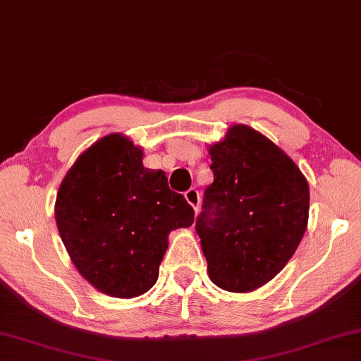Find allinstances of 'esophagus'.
I'll return each instance as SVG.
<instances>
[{"label":"esophagus","mask_w":361,"mask_h":361,"mask_svg":"<svg viewBox=\"0 0 361 361\" xmlns=\"http://www.w3.org/2000/svg\"><path fill=\"white\" fill-rule=\"evenodd\" d=\"M185 197H186V201L192 205V209L199 212V207H201V194H199L196 188H191V190H188L185 192Z\"/></svg>","instance_id":"esophagus-1"}]
</instances>
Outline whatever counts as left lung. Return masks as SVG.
Instances as JSON below:
<instances>
[{
    "instance_id": "obj_1",
    "label": "left lung",
    "mask_w": 361,
    "mask_h": 361,
    "mask_svg": "<svg viewBox=\"0 0 361 361\" xmlns=\"http://www.w3.org/2000/svg\"><path fill=\"white\" fill-rule=\"evenodd\" d=\"M209 154L214 183L196 220L209 278L230 293H250L276 276L300 244L308 183L288 154L247 125H233Z\"/></svg>"
}]
</instances>
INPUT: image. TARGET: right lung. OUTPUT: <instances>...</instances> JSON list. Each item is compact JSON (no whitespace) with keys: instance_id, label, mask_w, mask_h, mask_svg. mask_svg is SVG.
Returning <instances> with one entry per match:
<instances>
[{"instance_id":"add662e5","label":"right lung","mask_w":361,"mask_h":361,"mask_svg":"<svg viewBox=\"0 0 361 361\" xmlns=\"http://www.w3.org/2000/svg\"><path fill=\"white\" fill-rule=\"evenodd\" d=\"M54 215L80 274L118 299L156 284L170 231L194 221L183 194L170 190L162 170L146 169L141 147L120 133L75 160L57 191Z\"/></svg>"}]
</instances>
